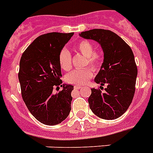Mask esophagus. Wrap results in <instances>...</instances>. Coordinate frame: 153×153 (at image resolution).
Instances as JSON below:
<instances>
[{
  "label": "esophagus",
  "instance_id": "34e87169",
  "mask_svg": "<svg viewBox=\"0 0 153 153\" xmlns=\"http://www.w3.org/2000/svg\"><path fill=\"white\" fill-rule=\"evenodd\" d=\"M81 87H82L81 85H75V86H74V88H75V89H80Z\"/></svg>",
  "mask_w": 153,
  "mask_h": 153
}]
</instances>
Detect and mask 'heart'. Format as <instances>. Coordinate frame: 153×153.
<instances>
[{"label":"heart","instance_id":"b5f03b06","mask_svg":"<svg viewBox=\"0 0 153 153\" xmlns=\"http://www.w3.org/2000/svg\"><path fill=\"white\" fill-rule=\"evenodd\" d=\"M76 50L86 57L85 65L88 64L93 69H97L102 64V54L95 51L94 45L88 40H81L76 46ZM59 65L65 71H69L72 68V56L67 49H63L59 53ZM93 76L92 69L89 67L77 69L72 71L65 76L68 83L76 84H84Z\"/></svg>","mask_w":153,"mask_h":153}]
</instances>
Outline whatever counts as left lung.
<instances>
[{
    "mask_svg": "<svg viewBox=\"0 0 153 153\" xmlns=\"http://www.w3.org/2000/svg\"><path fill=\"white\" fill-rule=\"evenodd\" d=\"M85 39H91L101 46L103 62L95 82L100 88L106 84L104 92L91 88L89 107L96 116L113 120L125 113L131 104L135 92L137 76L134 55L124 40L111 30L92 29L80 34Z\"/></svg>",
    "mask_w": 153,
    "mask_h": 153,
    "instance_id": "8db88e82",
    "label": "left lung"
}]
</instances>
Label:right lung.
<instances>
[{
	"label": "right lung",
	"instance_id": "obj_1",
	"mask_svg": "<svg viewBox=\"0 0 153 153\" xmlns=\"http://www.w3.org/2000/svg\"><path fill=\"white\" fill-rule=\"evenodd\" d=\"M74 33L51 32L35 39L22 54L18 74L22 97L38 121L47 126L59 124L69 116L73 86L62 84L59 53Z\"/></svg>",
	"mask_w": 153,
	"mask_h": 153
}]
</instances>
